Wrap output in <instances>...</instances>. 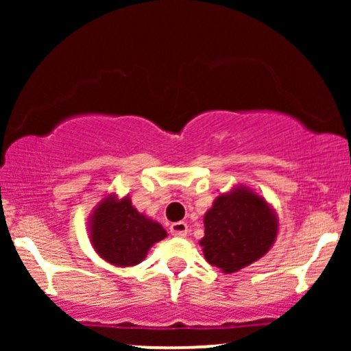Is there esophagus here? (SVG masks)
Returning <instances> with one entry per match:
<instances>
[{"mask_svg":"<svg viewBox=\"0 0 351 351\" xmlns=\"http://www.w3.org/2000/svg\"><path fill=\"white\" fill-rule=\"evenodd\" d=\"M170 232L176 237H184L188 234V224L183 223V221H178V223H173L170 226Z\"/></svg>","mask_w":351,"mask_h":351,"instance_id":"esophagus-1","label":"esophagus"}]
</instances>
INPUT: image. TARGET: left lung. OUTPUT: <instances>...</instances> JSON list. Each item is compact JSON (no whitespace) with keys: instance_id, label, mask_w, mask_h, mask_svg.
<instances>
[{"instance_id":"left-lung-1","label":"left lung","mask_w":351,"mask_h":351,"mask_svg":"<svg viewBox=\"0 0 351 351\" xmlns=\"http://www.w3.org/2000/svg\"><path fill=\"white\" fill-rule=\"evenodd\" d=\"M279 219L271 204L254 189L237 184L221 193L204 215V259L232 274L267 254L276 243Z\"/></svg>"}]
</instances>
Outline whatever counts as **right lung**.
I'll return each instance as SVG.
<instances>
[{
  "instance_id": "1",
  "label": "right lung",
  "mask_w": 351,
  "mask_h": 351,
  "mask_svg": "<svg viewBox=\"0 0 351 351\" xmlns=\"http://www.w3.org/2000/svg\"><path fill=\"white\" fill-rule=\"evenodd\" d=\"M87 223L92 247L117 267L140 264L152 245L167 237L162 224L138 213L128 195L119 198L110 193L100 199Z\"/></svg>"
}]
</instances>
